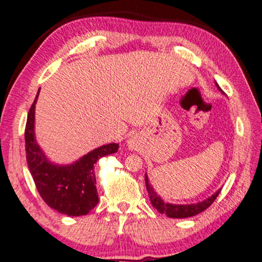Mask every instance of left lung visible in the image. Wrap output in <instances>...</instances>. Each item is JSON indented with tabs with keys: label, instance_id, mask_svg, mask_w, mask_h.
I'll list each match as a JSON object with an SVG mask.
<instances>
[{
	"label": "left lung",
	"instance_id": "obj_1",
	"mask_svg": "<svg viewBox=\"0 0 262 262\" xmlns=\"http://www.w3.org/2000/svg\"><path fill=\"white\" fill-rule=\"evenodd\" d=\"M215 85H217L218 90L221 91V92H223L217 82H215ZM145 182H146V189L148 191L149 200H151L152 206L155 207L159 213L166 214L169 218H188V217H193V215L201 213V212H204L206 208H208L212 204H213V201L217 199L219 193H221V189H219L215 191L213 195H211L210 198H207L206 200L196 202V204L175 205V204H169V202H164L163 199L156 193L155 189H153L152 184L149 183L148 177L146 173H145Z\"/></svg>",
	"mask_w": 262,
	"mask_h": 262
}]
</instances>
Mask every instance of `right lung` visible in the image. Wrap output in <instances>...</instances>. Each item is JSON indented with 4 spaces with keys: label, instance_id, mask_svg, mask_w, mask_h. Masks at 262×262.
<instances>
[{
    "label": "right lung",
    "instance_id": "right-lung-1",
    "mask_svg": "<svg viewBox=\"0 0 262 262\" xmlns=\"http://www.w3.org/2000/svg\"><path fill=\"white\" fill-rule=\"evenodd\" d=\"M39 95L27 115L25 149L30 172L45 204L62 214L85 215L98 204L95 164L104 156L117 152L118 144H107L93 149L69 165L49 162L34 137V109Z\"/></svg>",
    "mask_w": 262,
    "mask_h": 262
}]
</instances>
